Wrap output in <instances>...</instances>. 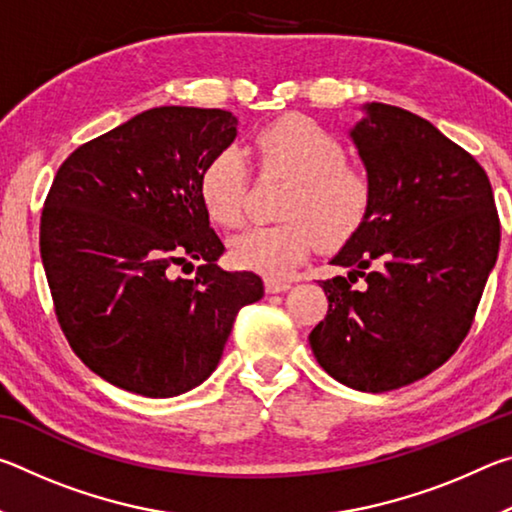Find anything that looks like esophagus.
Instances as JSON below:
<instances>
[{
	"label": "esophagus",
	"mask_w": 512,
	"mask_h": 512,
	"mask_svg": "<svg viewBox=\"0 0 512 512\" xmlns=\"http://www.w3.org/2000/svg\"><path fill=\"white\" fill-rule=\"evenodd\" d=\"M264 287L268 293H280V291H287L291 287V280L289 277H266Z\"/></svg>",
	"instance_id": "34e87169"
}]
</instances>
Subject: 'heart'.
Listing matches in <instances>:
<instances>
[{
  "label": "heart",
  "instance_id": "heart-1",
  "mask_svg": "<svg viewBox=\"0 0 512 512\" xmlns=\"http://www.w3.org/2000/svg\"><path fill=\"white\" fill-rule=\"evenodd\" d=\"M259 171L289 178L282 223L253 228L232 241L230 257L241 268L268 277L287 275L318 244L339 246L368 219L372 180L345 160L343 144L314 119L287 115L259 128L253 137ZM253 173L239 149L212 155L198 178L207 214L223 228H237L248 212Z\"/></svg>",
  "mask_w": 512,
  "mask_h": 512
}]
</instances>
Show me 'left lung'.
<instances>
[{
    "mask_svg": "<svg viewBox=\"0 0 512 512\" xmlns=\"http://www.w3.org/2000/svg\"><path fill=\"white\" fill-rule=\"evenodd\" d=\"M352 140L372 205L332 259L348 275L318 280L327 314L309 345L336 381L386 393L427 377L463 343L501 225L488 173L427 119L370 103Z\"/></svg>",
    "mask_w": 512,
    "mask_h": 512,
    "instance_id": "8db88e82",
    "label": "left lung"
}]
</instances>
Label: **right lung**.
Segmentation results:
<instances>
[{
  "label": "right lung",
  "mask_w": 512,
  "mask_h": 512,
  "mask_svg": "<svg viewBox=\"0 0 512 512\" xmlns=\"http://www.w3.org/2000/svg\"><path fill=\"white\" fill-rule=\"evenodd\" d=\"M237 135L219 108L160 106L81 144L60 164L40 216L58 325L112 386L146 397L192 391L212 375L262 277L223 271L198 178ZM196 258L194 278L172 268Z\"/></svg>",
  "instance_id": "right-lung-1"
}]
</instances>
